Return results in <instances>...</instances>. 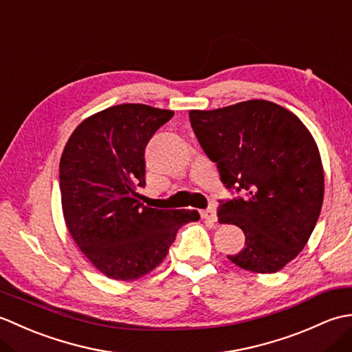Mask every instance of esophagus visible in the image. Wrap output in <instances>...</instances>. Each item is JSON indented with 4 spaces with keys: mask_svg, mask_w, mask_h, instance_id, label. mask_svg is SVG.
Returning <instances> with one entry per match:
<instances>
[{
    "mask_svg": "<svg viewBox=\"0 0 352 352\" xmlns=\"http://www.w3.org/2000/svg\"><path fill=\"white\" fill-rule=\"evenodd\" d=\"M201 218L206 219V221H210V222H216V212H214V208H207V210L201 212Z\"/></svg>",
    "mask_w": 352,
    "mask_h": 352,
    "instance_id": "esophagus-1",
    "label": "esophagus"
}]
</instances>
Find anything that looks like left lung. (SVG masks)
Returning a JSON list of instances; mask_svg holds the SVG:
<instances>
[{
  "instance_id": "8db88e82",
  "label": "left lung",
  "mask_w": 352,
  "mask_h": 352,
  "mask_svg": "<svg viewBox=\"0 0 352 352\" xmlns=\"http://www.w3.org/2000/svg\"><path fill=\"white\" fill-rule=\"evenodd\" d=\"M189 118L223 184L243 192L218 212L219 223L245 234L242 251L228 260L250 272H278L307 245L324 203V166L311 133L266 100L190 110Z\"/></svg>"
}]
</instances>
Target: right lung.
Masks as SVG:
<instances>
[{
  "label": "right lung",
  "instance_id": "add662e5",
  "mask_svg": "<svg viewBox=\"0 0 352 352\" xmlns=\"http://www.w3.org/2000/svg\"><path fill=\"white\" fill-rule=\"evenodd\" d=\"M174 111L121 104L81 121L60 157L65 223L83 256L111 280L134 281L166 257L178 228L197 210L140 203L145 146Z\"/></svg>",
  "mask_w": 352,
  "mask_h": 352
}]
</instances>
